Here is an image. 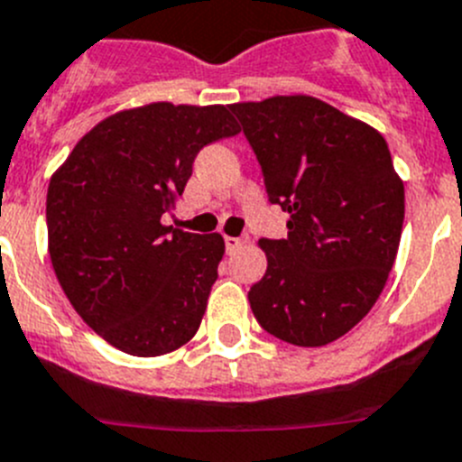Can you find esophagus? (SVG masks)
Instances as JSON below:
<instances>
[{"instance_id": "obj_1", "label": "esophagus", "mask_w": 462, "mask_h": 462, "mask_svg": "<svg viewBox=\"0 0 462 462\" xmlns=\"http://www.w3.org/2000/svg\"><path fill=\"white\" fill-rule=\"evenodd\" d=\"M241 246H244V239H239V236H226V248H227V253L239 251Z\"/></svg>"}]
</instances>
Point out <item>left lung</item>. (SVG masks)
I'll return each instance as SVG.
<instances>
[{
	"mask_svg": "<svg viewBox=\"0 0 462 462\" xmlns=\"http://www.w3.org/2000/svg\"><path fill=\"white\" fill-rule=\"evenodd\" d=\"M260 161L285 239H260L267 272L248 292L264 331L319 347L375 306L396 260L405 189L386 140L313 97L230 106Z\"/></svg>",
	"mask_w": 462,
	"mask_h": 462,
	"instance_id": "left-lung-1",
	"label": "left lung"
}]
</instances>
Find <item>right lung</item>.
<instances>
[{"mask_svg":"<svg viewBox=\"0 0 462 462\" xmlns=\"http://www.w3.org/2000/svg\"><path fill=\"white\" fill-rule=\"evenodd\" d=\"M241 128L227 106L149 103L110 115L48 186V251L61 290L103 340L161 356L195 336L226 241L163 226L205 144Z\"/></svg>","mask_w":462,"mask_h":462,"instance_id":"1","label":"right lung"}]
</instances>
